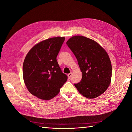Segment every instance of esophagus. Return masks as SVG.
<instances>
[{
    "mask_svg": "<svg viewBox=\"0 0 132 132\" xmlns=\"http://www.w3.org/2000/svg\"><path fill=\"white\" fill-rule=\"evenodd\" d=\"M71 76H72V73H71L68 75V77L69 79H70L71 78Z\"/></svg>",
    "mask_w": 132,
    "mask_h": 132,
    "instance_id": "34e87169",
    "label": "esophagus"
}]
</instances>
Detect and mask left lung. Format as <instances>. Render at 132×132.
Listing matches in <instances>:
<instances>
[{"label": "left lung", "mask_w": 132, "mask_h": 132, "mask_svg": "<svg viewBox=\"0 0 132 132\" xmlns=\"http://www.w3.org/2000/svg\"><path fill=\"white\" fill-rule=\"evenodd\" d=\"M67 45L77 58L82 72V79L74 86L87 98L100 96L109 87L112 77L110 57L103 48L93 39L74 36Z\"/></svg>", "instance_id": "obj_1"}]
</instances>
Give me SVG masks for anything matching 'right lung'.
Here are the masks:
<instances>
[{
  "mask_svg": "<svg viewBox=\"0 0 132 132\" xmlns=\"http://www.w3.org/2000/svg\"><path fill=\"white\" fill-rule=\"evenodd\" d=\"M64 37L50 38L38 42L29 51L23 63V79L30 93L43 100L57 96L67 80L57 56Z\"/></svg>",
  "mask_w": 132,
  "mask_h": 132,
  "instance_id": "right-lung-1",
  "label": "right lung"
}]
</instances>
